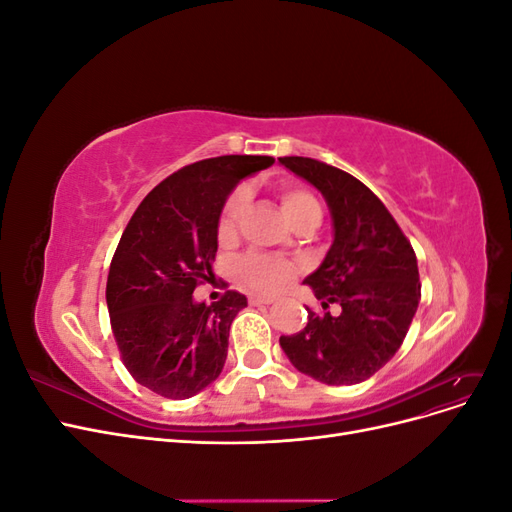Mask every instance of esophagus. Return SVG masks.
Returning <instances> with one entry per match:
<instances>
[{"label": "esophagus", "instance_id": "1", "mask_svg": "<svg viewBox=\"0 0 512 512\" xmlns=\"http://www.w3.org/2000/svg\"><path fill=\"white\" fill-rule=\"evenodd\" d=\"M273 301H275L273 297H262V294H252V297H250L252 305H271Z\"/></svg>", "mask_w": 512, "mask_h": 512}]
</instances>
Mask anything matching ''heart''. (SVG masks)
Instances as JSON below:
<instances>
[{
	"mask_svg": "<svg viewBox=\"0 0 512 512\" xmlns=\"http://www.w3.org/2000/svg\"><path fill=\"white\" fill-rule=\"evenodd\" d=\"M280 200H282L284 213L297 228H301L309 222H320L318 200L307 190L286 188V190H282ZM243 209H245V196L241 192L232 194L226 200L224 211H222L220 222H218V239L222 243H228L235 239ZM235 273H237V280L245 288H250L254 292H262V294H273V292L284 290L294 280V275H297V267H294L290 260H284V258L250 254V256H243L237 262Z\"/></svg>",
	"mask_w": 512,
	"mask_h": 512,
	"instance_id": "obj_1",
	"label": "heart"
}]
</instances>
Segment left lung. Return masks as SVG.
Returning a JSON list of instances; mask_svg holds the SVG:
<instances>
[{
    "mask_svg": "<svg viewBox=\"0 0 512 512\" xmlns=\"http://www.w3.org/2000/svg\"><path fill=\"white\" fill-rule=\"evenodd\" d=\"M280 164L322 194L333 222V243L305 277L324 312L307 309V327L282 335L280 346L301 374L324 384H356L389 363L421 301L410 241L365 183L312 158ZM329 306L337 313L331 315Z\"/></svg>",
    "mask_w": 512,
    "mask_h": 512,
    "instance_id": "left-lung-1",
    "label": "left lung"
}]
</instances>
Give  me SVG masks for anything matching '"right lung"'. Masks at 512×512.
<instances>
[{"mask_svg":"<svg viewBox=\"0 0 512 512\" xmlns=\"http://www.w3.org/2000/svg\"><path fill=\"white\" fill-rule=\"evenodd\" d=\"M269 156H222L185 166L153 188L126 226L106 282V305L123 365L149 391L188 399L218 380L228 333L247 305L228 290L194 301L213 280L218 222L237 183L265 170Z\"/></svg>","mask_w":512,"mask_h":512,"instance_id":"right-lung-1","label":"right lung"}]
</instances>
